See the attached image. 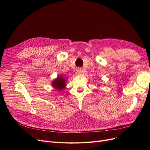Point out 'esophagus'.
Wrapping results in <instances>:
<instances>
[{
    "mask_svg": "<svg viewBox=\"0 0 150 150\" xmlns=\"http://www.w3.org/2000/svg\"><path fill=\"white\" fill-rule=\"evenodd\" d=\"M76 73H77L78 74H82V73L83 72V69H82L81 68L78 67V68H77V69L76 70Z\"/></svg>",
    "mask_w": 150,
    "mask_h": 150,
    "instance_id": "1",
    "label": "esophagus"
}]
</instances>
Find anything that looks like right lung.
Wrapping results in <instances>:
<instances>
[{
  "label": "right lung",
  "mask_w": 150,
  "mask_h": 150,
  "mask_svg": "<svg viewBox=\"0 0 150 150\" xmlns=\"http://www.w3.org/2000/svg\"><path fill=\"white\" fill-rule=\"evenodd\" d=\"M53 86L58 90H62L65 88L66 86V80L62 76H59L56 80H54L52 83Z\"/></svg>",
  "instance_id": "add662e5"
}]
</instances>
